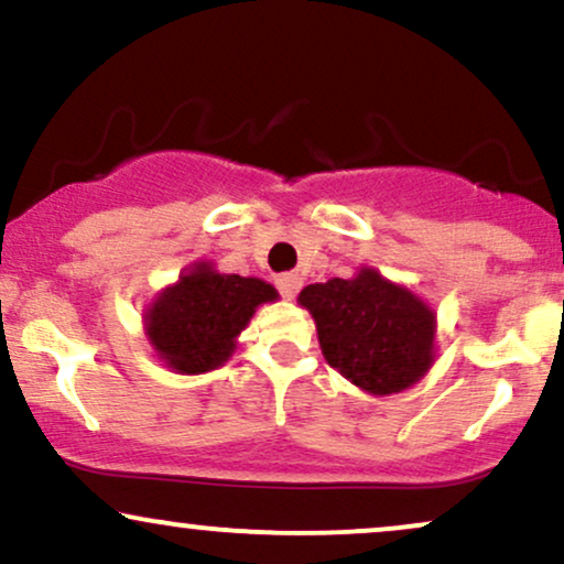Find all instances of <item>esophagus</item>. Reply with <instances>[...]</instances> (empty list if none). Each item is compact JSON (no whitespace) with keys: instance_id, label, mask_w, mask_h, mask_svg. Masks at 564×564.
<instances>
[{"instance_id":"obj_1","label":"esophagus","mask_w":564,"mask_h":564,"mask_svg":"<svg viewBox=\"0 0 564 564\" xmlns=\"http://www.w3.org/2000/svg\"><path fill=\"white\" fill-rule=\"evenodd\" d=\"M301 284H303V280L297 274H280V276H276V290H280L284 297H295L297 290H301Z\"/></svg>"}]
</instances>
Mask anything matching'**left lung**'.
I'll list each match as a JSON object with an SVG mask.
<instances>
[{"instance_id": "8db88e82", "label": "left lung", "mask_w": 564, "mask_h": 564, "mask_svg": "<svg viewBox=\"0 0 564 564\" xmlns=\"http://www.w3.org/2000/svg\"><path fill=\"white\" fill-rule=\"evenodd\" d=\"M297 301L316 318L326 364L366 392H402L434 360V314L379 271L308 284Z\"/></svg>"}]
</instances>
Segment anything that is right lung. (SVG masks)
Segmentation results:
<instances>
[{"instance_id":"obj_1","label":"right lung","mask_w":564,"mask_h":564,"mask_svg":"<svg viewBox=\"0 0 564 564\" xmlns=\"http://www.w3.org/2000/svg\"><path fill=\"white\" fill-rule=\"evenodd\" d=\"M267 301H276L271 284L196 263L175 288L159 295L145 329L166 366L180 373H204L225 364L256 305Z\"/></svg>"}]
</instances>
